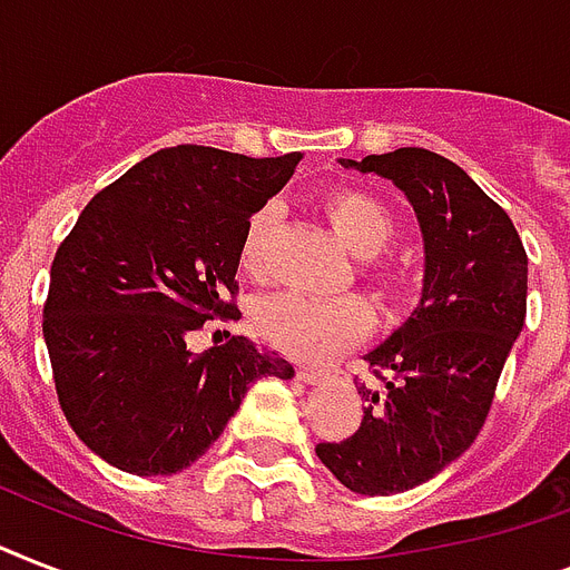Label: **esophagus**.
<instances>
[{"label": "esophagus", "mask_w": 570, "mask_h": 570, "mask_svg": "<svg viewBox=\"0 0 570 570\" xmlns=\"http://www.w3.org/2000/svg\"><path fill=\"white\" fill-rule=\"evenodd\" d=\"M328 370H313V366H298V379L304 384H322V381L328 379Z\"/></svg>", "instance_id": "34e87169"}]
</instances>
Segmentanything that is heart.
I'll return each instance as SVG.
<instances>
[{
  "instance_id": "b5f03b06",
  "label": "heart",
  "mask_w": 570,
  "mask_h": 570,
  "mask_svg": "<svg viewBox=\"0 0 570 570\" xmlns=\"http://www.w3.org/2000/svg\"><path fill=\"white\" fill-rule=\"evenodd\" d=\"M322 215L331 230L355 257H375L387 248L396 233V222L379 197L355 186H340L322 197ZM272 209H257L245 224L239 242V266L245 275H259L266 263ZM379 286H387L384 275H375ZM254 325L281 352L304 361H322L355 346L373 325V313L361 298H304V295H275L259 304Z\"/></svg>"
}]
</instances>
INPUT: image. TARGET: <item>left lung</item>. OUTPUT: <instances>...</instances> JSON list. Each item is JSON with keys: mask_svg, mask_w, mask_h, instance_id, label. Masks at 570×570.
Masks as SVG:
<instances>
[{"mask_svg": "<svg viewBox=\"0 0 570 570\" xmlns=\"http://www.w3.org/2000/svg\"><path fill=\"white\" fill-rule=\"evenodd\" d=\"M340 165L393 183L423 233L420 304L366 355L391 379L357 390L370 405L352 438L316 446L348 491L387 497L429 482L476 441L527 320V250L503 206L432 150Z\"/></svg>", "mask_w": 570, "mask_h": 570, "instance_id": "8db88e82", "label": "left lung"}]
</instances>
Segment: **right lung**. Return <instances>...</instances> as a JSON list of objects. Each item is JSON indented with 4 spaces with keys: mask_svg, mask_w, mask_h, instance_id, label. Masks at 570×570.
Masks as SVG:
<instances>
[{
    "mask_svg": "<svg viewBox=\"0 0 570 570\" xmlns=\"http://www.w3.org/2000/svg\"><path fill=\"white\" fill-rule=\"evenodd\" d=\"M302 154L250 159L180 145L147 156L85 206L56 250L43 340L58 405L111 468L171 476L204 455L263 375L293 379L277 352L189 340L239 320L245 224L284 189Z\"/></svg>",
    "mask_w": 570,
    "mask_h": 570,
    "instance_id": "right-lung-1",
    "label": "right lung"
}]
</instances>
